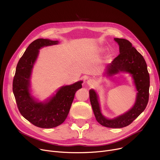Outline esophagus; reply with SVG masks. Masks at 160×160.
Instances as JSON below:
<instances>
[{
  "label": "esophagus",
  "instance_id": "obj_1",
  "mask_svg": "<svg viewBox=\"0 0 160 160\" xmlns=\"http://www.w3.org/2000/svg\"><path fill=\"white\" fill-rule=\"evenodd\" d=\"M87 83H88V84H89V85H90V86H93V85H94L95 83V81L94 80L89 79V80H88Z\"/></svg>",
  "mask_w": 160,
  "mask_h": 160
}]
</instances>
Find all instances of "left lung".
<instances>
[{
  "instance_id": "obj_1",
  "label": "left lung",
  "mask_w": 160,
  "mask_h": 160,
  "mask_svg": "<svg viewBox=\"0 0 160 160\" xmlns=\"http://www.w3.org/2000/svg\"><path fill=\"white\" fill-rule=\"evenodd\" d=\"M114 40L119 45L120 54L108 65L106 74L112 76L121 71L130 73L138 91L136 103L128 112L114 119H108L100 112L98 97L93 89L89 91V99L98 123L108 128H120L130 124L145 110L149 98L150 77L144 58L130 42L121 38H114Z\"/></svg>"
}]
</instances>
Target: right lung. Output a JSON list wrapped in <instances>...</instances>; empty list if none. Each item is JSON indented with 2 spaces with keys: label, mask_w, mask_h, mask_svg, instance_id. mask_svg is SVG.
<instances>
[{
  "label": "right lung",
  "mask_w": 160,
  "mask_h": 160,
  "mask_svg": "<svg viewBox=\"0 0 160 160\" xmlns=\"http://www.w3.org/2000/svg\"><path fill=\"white\" fill-rule=\"evenodd\" d=\"M58 41L38 39L31 43L16 67L13 80V92L21 114L32 124L42 128H54L66 119L75 93L82 88V81L62 87L56 95L46 103L38 102L30 95V77L39 49L58 44Z\"/></svg>",
  "instance_id": "add662e5"
}]
</instances>
